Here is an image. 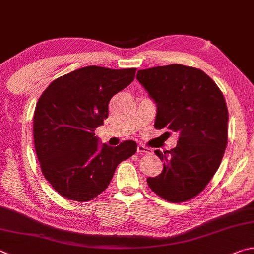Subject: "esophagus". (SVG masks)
<instances>
[{
	"instance_id": "esophagus-1",
	"label": "esophagus",
	"mask_w": 254,
	"mask_h": 254,
	"mask_svg": "<svg viewBox=\"0 0 254 254\" xmlns=\"http://www.w3.org/2000/svg\"><path fill=\"white\" fill-rule=\"evenodd\" d=\"M137 152H140V153L150 154V153H152V150L150 149V147L144 146V145H137Z\"/></svg>"
}]
</instances>
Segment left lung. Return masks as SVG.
I'll use <instances>...</instances> for the list:
<instances>
[{
    "label": "left lung",
    "mask_w": 254,
    "mask_h": 254,
    "mask_svg": "<svg viewBox=\"0 0 254 254\" xmlns=\"http://www.w3.org/2000/svg\"><path fill=\"white\" fill-rule=\"evenodd\" d=\"M136 79L156 104L154 127L179 134L174 149L154 151L163 170L146 182L169 202L193 199L213 178L227 147L229 113L222 92L203 71L182 64L140 70Z\"/></svg>",
    "instance_id": "1"
}]
</instances>
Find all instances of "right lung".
<instances>
[{"instance_id":"1","label":"right lung","mask_w":254,"mask_h":254,"mask_svg":"<svg viewBox=\"0 0 254 254\" xmlns=\"http://www.w3.org/2000/svg\"><path fill=\"white\" fill-rule=\"evenodd\" d=\"M135 71L85 66L58 77L40 96L33 119L36 156L44 178L65 199H94L136 152L131 140L100 146L94 133L108 118L110 100L134 80Z\"/></svg>"}]
</instances>
